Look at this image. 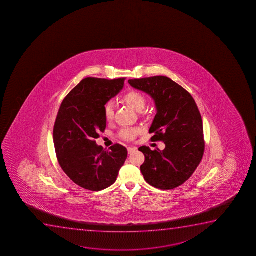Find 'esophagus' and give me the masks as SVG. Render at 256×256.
Wrapping results in <instances>:
<instances>
[{
  "instance_id": "34e87169",
  "label": "esophagus",
  "mask_w": 256,
  "mask_h": 256,
  "mask_svg": "<svg viewBox=\"0 0 256 256\" xmlns=\"http://www.w3.org/2000/svg\"><path fill=\"white\" fill-rule=\"evenodd\" d=\"M137 148H134V146H130V148H128V154H131L136 150Z\"/></svg>"
}]
</instances>
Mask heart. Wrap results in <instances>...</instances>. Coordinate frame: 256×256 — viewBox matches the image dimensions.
<instances>
[{
  "label": "heart",
  "mask_w": 256,
  "mask_h": 256,
  "mask_svg": "<svg viewBox=\"0 0 256 256\" xmlns=\"http://www.w3.org/2000/svg\"><path fill=\"white\" fill-rule=\"evenodd\" d=\"M122 100L128 106L134 108L136 112H142L146 106V96L137 90H130L122 96ZM114 104L112 101H108L104 106V116L106 122H110L114 119ZM140 130L132 128H125L120 130L119 136L125 140H134L138 136Z\"/></svg>",
  "instance_id": "heart-1"
}]
</instances>
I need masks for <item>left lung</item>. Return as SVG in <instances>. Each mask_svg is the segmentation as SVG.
Returning a JSON list of instances; mask_svg holds the SVG:
<instances>
[{
  "label": "left lung",
  "mask_w": 256,
  "mask_h": 256,
  "mask_svg": "<svg viewBox=\"0 0 256 256\" xmlns=\"http://www.w3.org/2000/svg\"><path fill=\"white\" fill-rule=\"evenodd\" d=\"M132 88L150 95L156 114L149 132L152 142H162L164 150L138 148L144 155L140 170L150 186L174 190L188 180L204 152L202 116L191 94L166 76L128 80Z\"/></svg>",
  "instance_id": "obj_1"
}]
</instances>
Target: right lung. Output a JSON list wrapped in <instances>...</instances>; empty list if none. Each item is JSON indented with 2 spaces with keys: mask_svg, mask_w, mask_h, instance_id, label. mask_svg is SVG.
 I'll return each mask as SVG.
<instances>
[{
  "mask_svg": "<svg viewBox=\"0 0 256 256\" xmlns=\"http://www.w3.org/2000/svg\"><path fill=\"white\" fill-rule=\"evenodd\" d=\"M125 78L82 80L60 104L53 130L58 162L66 176L84 190L100 191L114 184L126 161L120 144L104 149L95 138L104 132V106L118 95Z\"/></svg>",
  "mask_w": 256,
  "mask_h": 256,
  "instance_id": "add662e5",
  "label": "right lung"
}]
</instances>
